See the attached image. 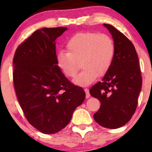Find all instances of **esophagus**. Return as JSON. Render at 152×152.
Returning <instances> with one entry per match:
<instances>
[{
    "instance_id": "34e87169",
    "label": "esophagus",
    "mask_w": 152,
    "mask_h": 152,
    "mask_svg": "<svg viewBox=\"0 0 152 152\" xmlns=\"http://www.w3.org/2000/svg\"><path fill=\"white\" fill-rule=\"evenodd\" d=\"M84 91H85V92H86V99H88L90 97L89 91H88V88H84Z\"/></svg>"
}]
</instances>
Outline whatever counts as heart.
I'll use <instances>...</instances> for the list:
<instances>
[{"mask_svg":"<svg viewBox=\"0 0 152 152\" xmlns=\"http://www.w3.org/2000/svg\"><path fill=\"white\" fill-rule=\"evenodd\" d=\"M67 52L60 51L56 57L57 65L67 77L74 78L78 85H88L97 76H104L109 70L114 56V44L106 34L93 32L78 33L66 43Z\"/></svg>","mask_w":152,"mask_h":152,"instance_id":"obj_1","label":"heart"}]
</instances>
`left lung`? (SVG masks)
I'll return each mask as SVG.
<instances>
[{
  "mask_svg": "<svg viewBox=\"0 0 152 152\" xmlns=\"http://www.w3.org/2000/svg\"><path fill=\"white\" fill-rule=\"evenodd\" d=\"M104 26L114 40V56L102 81L89 92L101 102L100 109L94 114L95 121L105 128L117 129L126 124L135 112L142 78L133 43L113 26Z\"/></svg>",
  "mask_w": 152,
  "mask_h": 152,
  "instance_id": "left-lung-1",
  "label": "left lung"
}]
</instances>
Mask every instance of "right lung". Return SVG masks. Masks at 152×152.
<instances>
[{
    "label": "right lung",
    "instance_id": "right-lung-1",
    "mask_svg": "<svg viewBox=\"0 0 152 152\" xmlns=\"http://www.w3.org/2000/svg\"><path fill=\"white\" fill-rule=\"evenodd\" d=\"M67 29H38L17 48L13 57V83L20 107L29 123L46 134L67 126L86 96L57 65L56 40Z\"/></svg>",
    "mask_w": 152,
    "mask_h": 152
}]
</instances>
